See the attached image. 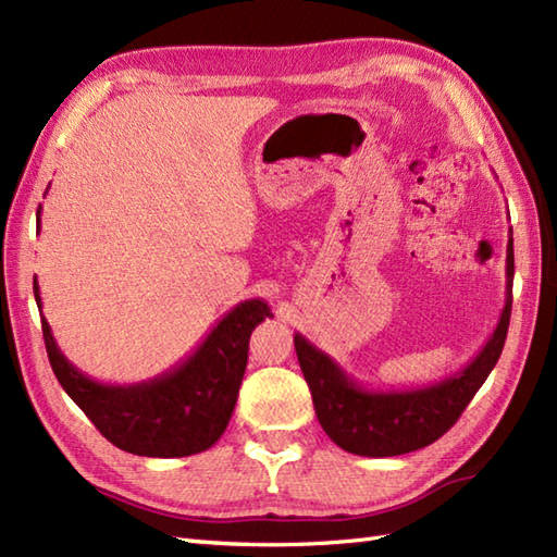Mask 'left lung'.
Segmentation results:
<instances>
[{
	"instance_id": "obj_1",
	"label": "left lung",
	"mask_w": 557,
	"mask_h": 557,
	"mask_svg": "<svg viewBox=\"0 0 557 557\" xmlns=\"http://www.w3.org/2000/svg\"><path fill=\"white\" fill-rule=\"evenodd\" d=\"M505 306L486 345L459 373L417 389H366L304 335H294L301 373L309 383L315 417L330 441L361 457H395L435 443L447 433L498 363L510 327L515 253L505 260Z\"/></svg>"
}]
</instances>
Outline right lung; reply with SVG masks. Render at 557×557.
<instances>
[{
  "label": "right lung",
  "instance_id": "obj_1",
  "mask_svg": "<svg viewBox=\"0 0 557 557\" xmlns=\"http://www.w3.org/2000/svg\"><path fill=\"white\" fill-rule=\"evenodd\" d=\"M33 294L42 309L38 280H33ZM265 318L272 311L263 299L236 304L191 357L132 385L98 383L81 373L59 351L45 315L42 337L59 385L112 445L140 457H188L215 445L227 429L246 371L248 337Z\"/></svg>",
  "mask_w": 557,
  "mask_h": 557
}]
</instances>
